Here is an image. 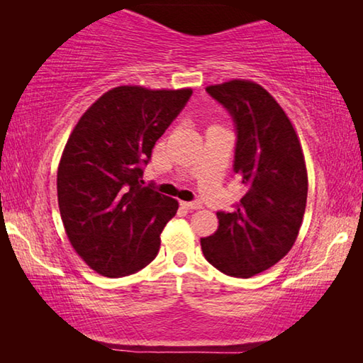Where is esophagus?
<instances>
[{
	"instance_id": "esophagus-1",
	"label": "esophagus",
	"mask_w": 363,
	"mask_h": 363,
	"mask_svg": "<svg viewBox=\"0 0 363 363\" xmlns=\"http://www.w3.org/2000/svg\"><path fill=\"white\" fill-rule=\"evenodd\" d=\"M182 206L187 208V210L194 211V210H200L201 208V203L199 200H194V201H182Z\"/></svg>"
}]
</instances>
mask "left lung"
I'll return each mask as SVG.
<instances>
[{
  "label": "left lung",
  "mask_w": 363,
  "mask_h": 363,
  "mask_svg": "<svg viewBox=\"0 0 363 363\" xmlns=\"http://www.w3.org/2000/svg\"><path fill=\"white\" fill-rule=\"evenodd\" d=\"M235 126L233 173L247 187L219 227L201 238L206 261L248 279L277 264L296 242L307 200V171L291 121L262 86L245 79L208 86Z\"/></svg>",
  "instance_id": "1"
}]
</instances>
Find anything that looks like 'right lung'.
<instances>
[{
    "label": "right lung",
    "instance_id": "1",
    "mask_svg": "<svg viewBox=\"0 0 363 363\" xmlns=\"http://www.w3.org/2000/svg\"><path fill=\"white\" fill-rule=\"evenodd\" d=\"M192 89L118 86L77 123L57 169L67 237L83 261L110 279L136 274L160 250L174 199L143 186L152 149L186 107Z\"/></svg>",
    "mask_w": 363,
    "mask_h": 363
}]
</instances>
